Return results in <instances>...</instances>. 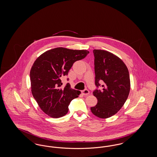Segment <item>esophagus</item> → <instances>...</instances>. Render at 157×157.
Segmentation results:
<instances>
[{"label":"esophagus","mask_w":157,"mask_h":157,"mask_svg":"<svg viewBox=\"0 0 157 157\" xmlns=\"http://www.w3.org/2000/svg\"><path fill=\"white\" fill-rule=\"evenodd\" d=\"M82 94L83 95H88L90 94V91L87 89L83 90L82 91Z\"/></svg>","instance_id":"1"}]
</instances>
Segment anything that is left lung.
<instances>
[{
  "instance_id": "8db88e82",
  "label": "left lung",
  "mask_w": 157,
  "mask_h": 157,
  "mask_svg": "<svg viewBox=\"0 0 157 157\" xmlns=\"http://www.w3.org/2000/svg\"><path fill=\"white\" fill-rule=\"evenodd\" d=\"M95 84L93 94L98 103L91 107L94 115L100 118H108L117 113L127 101L130 90L128 69L122 60L104 50L94 49ZM102 82L103 89L98 90Z\"/></svg>"
}]
</instances>
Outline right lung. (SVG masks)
Segmentation results:
<instances>
[{
  "label": "right lung",
  "mask_w": 157,
  "mask_h": 157,
  "mask_svg": "<svg viewBox=\"0 0 157 157\" xmlns=\"http://www.w3.org/2000/svg\"><path fill=\"white\" fill-rule=\"evenodd\" d=\"M89 53L87 50L56 48L44 53L35 61L30 72L32 94L46 114L58 118L67 113L69 105L81 91L72 89L69 83L62 88L60 79L67 75L74 62Z\"/></svg>",
  "instance_id": "1"
}]
</instances>
